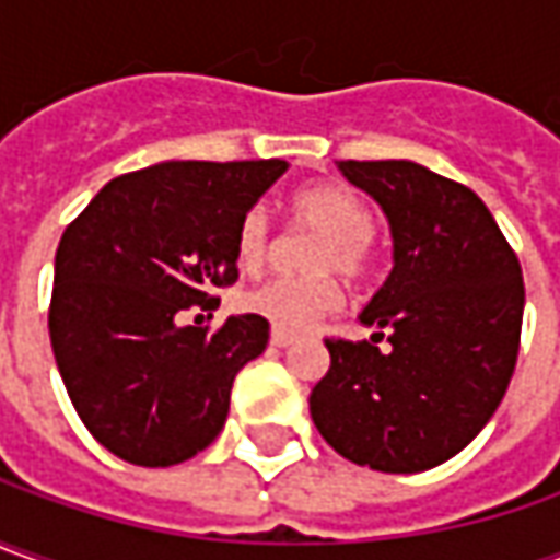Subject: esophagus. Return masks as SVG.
<instances>
[{
	"label": "esophagus",
	"instance_id": "34e87169",
	"mask_svg": "<svg viewBox=\"0 0 560 560\" xmlns=\"http://www.w3.org/2000/svg\"><path fill=\"white\" fill-rule=\"evenodd\" d=\"M272 347H291L294 343V335H288V331H281V328H272Z\"/></svg>",
	"mask_w": 560,
	"mask_h": 560
}]
</instances>
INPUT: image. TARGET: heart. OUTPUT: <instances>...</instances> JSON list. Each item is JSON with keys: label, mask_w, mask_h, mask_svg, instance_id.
Returning <instances> with one entry per match:
<instances>
[{"label": "heart", "mask_w": 560, "mask_h": 560, "mask_svg": "<svg viewBox=\"0 0 560 560\" xmlns=\"http://www.w3.org/2000/svg\"><path fill=\"white\" fill-rule=\"evenodd\" d=\"M291 217L303 232H313L322 242L313 250V272H338L343 279H362L372 266V232L375 220L369 207L353 191L340 185H310L291 198ZM272 229L260 207L244 213L235 254L244 272H260L272 260ZM340 288L335 279L262 281L244 294V310L257 313L281 331H306L340 306Z\"/></svg>", "instance_id": "1"}]
</instances>
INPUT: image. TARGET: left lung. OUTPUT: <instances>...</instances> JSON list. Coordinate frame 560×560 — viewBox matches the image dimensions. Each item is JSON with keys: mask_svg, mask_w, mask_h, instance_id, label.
Segmentation results:
<instances>
[{"mask_svg": "<svg viewBox=\"0 0 560 560\" xmlns=\"http://www.w3.org/2000/svg\"><path fill=\"white\" fill-rule=\"evenodd\" d=\"M338 166L381 203L394 269L359 316L375 328L372 340H325L331 369L310 394V415L357 465L428 471L462 453L509 390L524 318L521 262L468 185L412 161Z\"/></svg>", "mask_w": 560, "mask_h": 560, "instance_id": "8db88e82", "label": "left lung"}]
</instances>
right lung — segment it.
Instances as JSON below:
<instances>
[{
  "label": "right lung",
  "mask_w": 560,
  "mask_h": 560,
  "mask_svg": "<svg viewBox=\"0 0 560 560\" xmlns=\"http://www.w3.org/2000/svg\"><path fill=\"white\" fill-rule=\"evenodd\" d=\"M288 161H166L117 176L55 254L49 338L70 402L107 453L170 468L225 424L235 375L269 343L257 313L183 325L238 279L244 213Z\"/></svg>",
  "instance_id": "add662e5"
}]
</instances>
